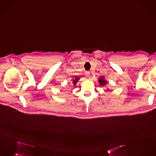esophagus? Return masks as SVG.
I'll return each mask as SVG.
<instances>
[{"instance_id": "esophagus-1", "label": "esophagus", "mask_w": 156, "mask_h": 156, "mask_svg": "<svg viewBox=\"0 0 156 156\" xmlns=\"http://www.w3.org/2000/svg\"><path fill=\"white\" fill-rule=\"evenodd\" d=\"M90 72H86V73H85V75L87 76V77H89V76H90Z\"/></svg>"}]
</instances>
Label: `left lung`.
Returning a JSON list of instances; mask_svg holds the SVG:
<instances>
[{"instance_id": "8db88e82", "label": "left lung", "mask_w": 156, "mask_h": 156, "mask_svg": "<svg viewBox=\"0 0 156 156\" xmlns=\"http://www.w3.org/2000/svg\"><path fill=\"white\" fill-rule=\"evenodd\" d=\"M98 82H99V84H100V85L101 87L106 86V84H107L108 83V81L105 79V76H103L99 77V78H98ZM107 89H108V90H109L108 88H107Z\"/></svg>"}]
</instances>
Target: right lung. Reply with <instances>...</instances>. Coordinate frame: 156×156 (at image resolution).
<instances>
[{"instance_id": "1", "label": "right lung", "mask_w": 156, "mask_h": 156, "mask_svg": "<svg viewBox=\"0 0 156 156\" xmlns=\"http://www.w3.org/2000/svg\"><path fill=\"white\" fill-rule=\"evenodd\" d=\"M80 77H78V76H75V78H73L72 80H71V81H72V83H73V86L75 87V86H76V83H77V82L78 81V80H80Z\"/></svg>"}]
</instances>
